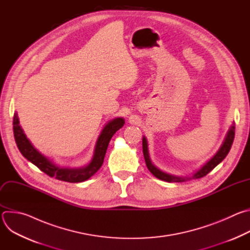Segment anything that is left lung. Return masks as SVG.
<instances>
[{
    "label": "left lung",
    "instance_id": "1",
    "mask_svg": "<svg viewBox=\"0 0 250 250\" xmlns=\"http://www.w3.org/2000/svg\"><path fill=\"white\" fill-rule=\"evenodd\" d=\"M234 133H235V125H234V124H232V125L230 126L229 130L227 133V136H226V138L223 142L221 148L219 149V151L209 161H208L198 172H196L193 175L192 178H194V179H198V178L206 176L208 173H209L213 168H215L218 164H220L226 158V156L228 155V153L229 152V150L231 148L232 142H233V139H234ZM142 151H144L146 163V166H147L148 170L156 178H158V179L166 181V182H184V181H187V180L191 179L190 177H176V176H173V175H169V174H166V173L160 171L159 169H157L151 163V160L149 158L147 141H146V138L145 136H144V138H142Z\"/></svg>",
    "mask_w": 250,
    "mask_h": 250
}]
</instances>
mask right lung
Returning a JSON list of instances; mask_svg holds the SVG:
<instances>
[{"label": "right lung", "mask_w": 250, "mask_h": 250, "mask_svg": "<svg viewBox=\"0 0 250 250\" xmlns=\"http://www.w3.org/2000/svg\"><path fill=\"white\" fill-rule=\"evenodd\" d=\"M124 125L125 120L123 118H117L106 124L97 140L92 161L85 167L74 169L58 167L35 149L23 133V130L20 125L17 113L14 115L13 129L18 148L28 161L39 167L48 176L54 177L57 180L69 183H78L88 180L91 176H93L101 168L111 138L116 133V131L123 127Z\"/></svg>", "instance_id": "right-lung-1"}]
</instances>
